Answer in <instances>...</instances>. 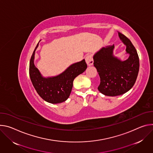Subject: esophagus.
<instances>
[{
    "mask_svg": "<svg viewBox=\"0 0 153 153\" xmlns=\"http://www.w3.org/2000/svg\"><path fill=\"white\" fill-rule=\"evenodd\" d=\"M85 59H86V62L88 65H92L93 64L94 60H93L92 55H88L86 56Z\"/></svg>",
    "mask_w": 153,
    "mask_h": 153,
    "instance_id": "esophagus-1",
    "label": "esophagus"
}]
</instances>
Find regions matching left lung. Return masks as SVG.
<instances>
[{
	"label": "left lung",
	"instance_id": "left-lung-1",
	"mask_svg": "<svg viewBox=\"0 0 153 153\" xmlns=\"http://www.w3.org/2000/svg\"><path fill=\"white\" fill-rule=\"evenodd\" d=\"M118 36L126 45L129 57L125 61L113 54L114 45L102 47L93 56L94 66L100 78L98 91L105 95L115 97L129 91L136 81L139 71V58L131 41L120 32Z\"/></svg>",
	"mask_w": 153,
	"mask_h": 153
}]
</instances>
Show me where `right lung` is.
<instances>
[{"label": "right lung", "instance_id": "add662e5", "mask_svg": "<svg viewBox=\"0 0 153 153\" xmlns=\"http://www.w3.org/2000/svg\"><path fill=\"white\" fill-rule=\"evenodd\" d=\"M39 42L30 61L29 74L31 82L39 95L47 102L52 104L64 102L70 96L74 79L86 71L87 64L85 60L82 59L71 64L58 75L44 77L34 64L35 52Z\"/></svg>", "mask_w": 153, "mask_h": 153}]
</instances>
